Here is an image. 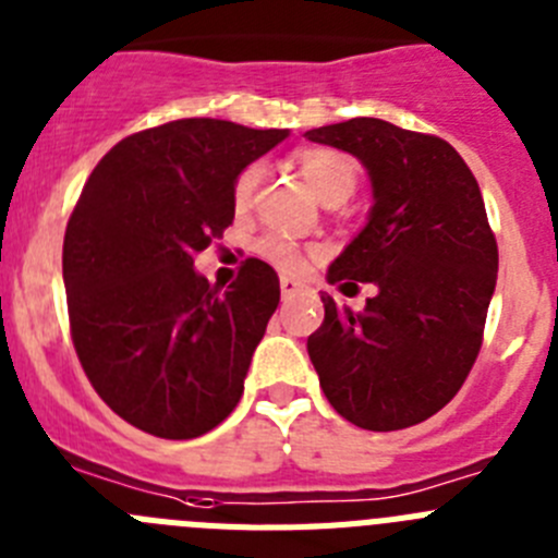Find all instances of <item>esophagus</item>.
Wrapping results in <instances>:
<instances>
[{"mask_svg":"<svg viewBox=\"0 0 558 558\" xmlns=\"http://www.w3.org/2000/svg\"><path fill=\"white\" fill-rule=\"evenodd\" d=\"M308 286L303 283V280L298 278H280V291H283V298H294V294H300V291H305Z\"/></svg>","mask_w":558,"mask_h":558,"instance_id":"esophagus-1","label":"esophagus"}]
</instances>
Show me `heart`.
Wrapping results in <instances>:
<instances>
[{
	"mask_svg": "<svg viewBox=\"0 0 558 558\" xmlns=\"http://www.w3.org/2000/svg\"><path fill=\"white\" fill-rule=\"evenodd\" d=\"M298 163L300 174L308 183L311 192L316 197L328 203V199H348L355 189V167L353 160L344 158L336 149H325V147H314V149H303L294 158ZM260 169L250 167L244 169L239 178H235L233 185V203L235 208H247L250 199H253L255 185H258ZM258 255L260 258H267L272 267L283 269V272H298L303 267V250L298 247L294 242L283 239V235H267V239H260L258 242Z\"/></svg>",
	"mask_w": 558,
	"mask_h": 558,
	"instance_id": "heart-1",
	"label": "heart"
}]
</instances>
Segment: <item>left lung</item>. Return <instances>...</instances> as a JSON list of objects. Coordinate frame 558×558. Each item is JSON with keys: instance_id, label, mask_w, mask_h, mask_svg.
Masks as SVG:
<instances>
[{"instance_id": "left-lung-1", "label": "left lung", "mask_w": 558, "mask_h": 558, "mask_svg": "<svg viewBox=\"0 0 558 558\" xmlns=\"http://www.w3.org/2000/svg\"><path fill=\"white\" fill-rule=\"evenodd\" d=\"M314 144L361 160L373 208L328 283H375L364 311L323 294L308 355L325 398L366 430H400L448 405L473 369L498 280V244L473 172L436 135L384 119L314 128Z\"/></svg>"}]
</instances>
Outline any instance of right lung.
<instances>
[{"label":"right lung","mask_w":558,"mask_h":558,"mask_svg":"<svg viewBox=\"0 0 558 558\" xmlns=\"http://www.w3.org/2000/svg\"><path fill=\"white\" fill-rule=\"evenodd\" d=\"M289 130L178 119L110 149L63 239V286L80 364L135 428L194 439L242 400L280 280L244 260L219 294L194 255L233 222V185Z\"/></svg>","instance_id":"add662e5"}]
</instances>
